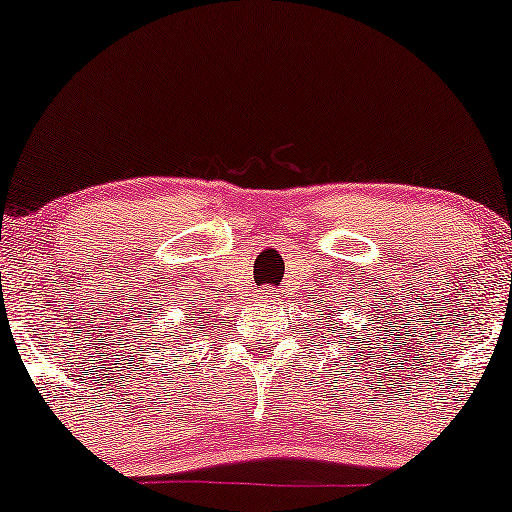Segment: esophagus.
Instances as JSON below:
<instances>
[{"instance_id": "esophagus-1", "label": "esophagus", "mask_w": 512, "mask_h": 512, "mask_svg": "<svg viewBox=\"0 0 512 512\" xmlns=\"http://www.w3.org/2000/svg\"><path fill=\"white\" fill-rule=\"evenodd\" d=\"M261 298H265V300H268V303H270V300L275 298V293H272V289H265V291L261 293Z\"/></svg>"}]
</instances>
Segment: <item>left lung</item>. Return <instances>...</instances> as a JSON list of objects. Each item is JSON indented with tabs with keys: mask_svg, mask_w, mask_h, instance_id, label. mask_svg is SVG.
<instances>
[{
	"mask_svg": "<svg viewBox=\"0 0 512 512\" xmlns=\"http://www.w3.org/2000/svg\"><path fill=\"white\" fill-rule=\"evenodd\" d=\"M326 331H328V333H331V328H326ZM321 338H324V333H321Z\"/></svg>",
	"mask_w": 512,
	"mask_h": 512,
	"instance_id": "8db88e82",
	"label": "left lung"
}]
</instances>
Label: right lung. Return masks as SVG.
<instances>
[{"instance_id":"obj_1","label":"right lung","mask_w":512,"mask_h":512,"mask_svg":"<svg viewBox=\"0 0 512 512\" xmlns=\"http://www.w3.org/2000/svg\"><path fill=\"white\" fill-rule=\"evenodd\" d=\"M188 310H191V307H188ZM202 326H207V321H205V317H202V312H200V317H191V314H188L184 321H179V331L177 333L170 335L165 331L167 340H163V345L167 349L174 347V345H188V340H191L195 333H200ZM179 352H181V347H179Z\"/></svg>"}]
</instances>
